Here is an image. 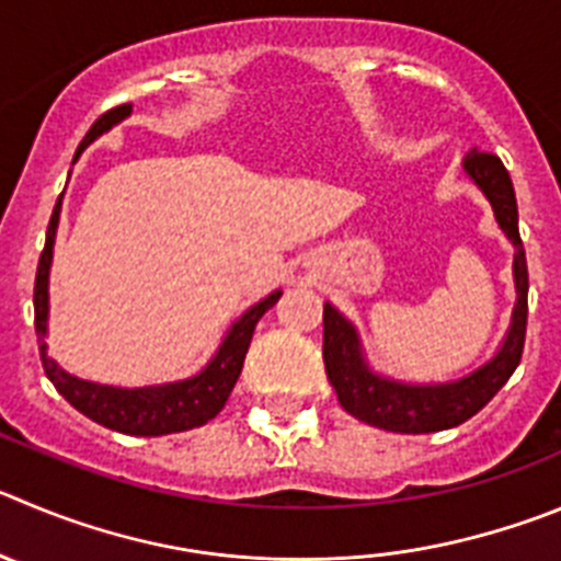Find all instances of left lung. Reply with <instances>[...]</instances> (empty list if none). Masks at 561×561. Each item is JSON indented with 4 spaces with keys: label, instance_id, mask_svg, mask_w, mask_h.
I'll list each match as a JSON object with an SVG mask.
<instances>
[{
    "label": "left lung",
    "instance_id": "1",
    "mask_svg": "<svg viewBox=\"0 0 561 561\" xmlns=\"http://www.w3.org/2000/svg\"><path fill=\"white\" fill-rule=\"evenodd\" d=\"M468 180L484 193L501 232L515 245L512 276H515V310L499 352L470 374L451 381H404L379 374L368 363L354 327L334 305H323V363L337 401L348 415L368 426L399 434L443 432L473 417L495 392L510 381L520 365L528 316V271L526 251L517 232V202L510 171L490 151H468L462 160Z\"/></svg>",
    "mask_w": 561,
    "mask_h": 561
}]
</instances>
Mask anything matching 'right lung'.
I'll list each match as a JSON object with an SVG mask.
<instances>
[{"instance_id": "1", "label": "right lung", "mask_w": 561, "mask_h": 561, "mask_svg": "<svg viewBox=\"0 0 561 561\" xmlns=\"http://www.w3.org/2000/svg\"><path fill=\"white\" fill-rule=\"evenodd\" d=\"M129 113H133V104H122V107L107 110L102 118H96V124L82 138L75 162L80 160V154L93 140L102 138L104 133H110L124 118H129ZM60 207L62 196L57 198L55 213H51L49 229H46V245L41 251L38 274H35V334H38L41 343V363H44L51 385L57 387V392L68 404L80 410L85 417L113 428V432L135 434V437H160V434L187 432V428L204 426L207 421H213L224 410L229 392H232L234 381L243 370V359L245 352H249L256 321L279 301L282 290L268 293L256 305H251L238 321H232V327L227 329V334L218 343L216 354L207 359V365L198 374L187 376V379L144 387H118L80 379V376L62 370L55 363V357H49V345H46V334H49V271L51 256H55Z\"/></svg>"}]
</instances>
